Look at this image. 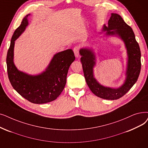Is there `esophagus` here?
Masks as SVG:
<instances>
[{"mask_svg": "<svg viewBox=\"0 0 148 148\" xmlns=\"http://www.w3.org/2000/svg\"><path fill=\"white\" fill-rule=\"evenodd\" d=\"M79 50H80V48L78 46H76L74 48V53L76 57H79Z\"/></svg>", "mask_w": 148, "mask_h": 148, "instance_id": "esophagus-1", "label": "esophagus"}]
</instances>
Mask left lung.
I'll return each mask as SVG.
<instances>
[{
    "instance_id": "obj_1",
    "label": "left lung",
    "mask_w": 148,
    "mask_h": 148,
    "mask_svg": "<svg viewBox=\"0 0 148 148\" xmlns=\"http://www.w3.org/2000/svg\"><path fill=\"white\" fill-rule=\"evenodd\" d=\"M102 31H106L107 36H119L125 43L127 50V63L126 79L123 85L117 88L101 85L94 78V67L95 66V55L92 49L83 48L80 49L83 71L88 86L97 97L106 100L120 99L137 82L141 69V52L139 45L136 40L132 29L122 17L112 13L108 21V26H103Z\"/></svg>"
}]
</instances>
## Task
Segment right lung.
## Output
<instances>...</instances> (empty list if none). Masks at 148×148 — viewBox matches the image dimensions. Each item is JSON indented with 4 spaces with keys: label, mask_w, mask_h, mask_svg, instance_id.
Wrapping results in <instances>:
<instances>
[{
    "label": "right lung",
    "mask_w": 148,
    "mask_h": 148,
    "mask_svg": "<svg viewBox=\"0 0 148 148\" xmlns=\"http://www.w3.org/2000/svg\"><path fill=\"white\" fill-rule=\"evenodd\" d=\"M28 14L14 31L6 56L8 78L12 86L25 99L35 104H43L56 100L65 86L69 68L75 60L71 49L56 54L45 71L36 75L18 70L14 63L15 40L28 25Z\"/></svg>",
    "instance_id": "obj_1"
}]
</instances>
